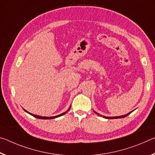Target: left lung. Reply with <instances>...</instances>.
I'll use <instances>...</instances> for the list:
<instances>
[{
    "instance_id": "obj_1",
    "label": "left lung",
    "mask_w": 155,
    "mask_h": 155,
    "mask_svg": "<svg viewBox=\"0 0 155 155\" xmlns=\"http://www.w3.org/2000/svg\"><path fill=\"white\" fill-rule=\"evenodd\" d=\"M133 111H134V110H133ZM94 112L95 114H97V115H99V116L103 117H104V118H105V119H120V118H124V117H127V115H129L130 114V113H132V112H130L129 113H127V114H126L121 115V116H118V117H105V116H103V115H101V114H99V113H97V112H95L94 110Z\"/></svg>"
}]
</instances>
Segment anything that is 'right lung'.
I'll list each match as a JSON object with an SVG mask.
<instances>
[{
	"mask_svg": "<svg viewBox=\"0 0 155 155\" xmlns=\"http://www.w3.org/2000/svg\"><path fill=\"white\" fill-rule=\"evenodd\" d=\"M70 107H71V106L69 107V108L68 109L67 111H65V112L62 113V114H58V115H57V116H54V117H41V116H38V115H36V114H31V113L28 112V111H27V110H25V109H23V110H24L26 112H28V114H29L30 115H31V116H33V117H36V118H38V119H55V118H57V117H61V116H63V115H64L65 114H66V113H67V112L69 111V110H70Z\"/></svg>",
	"mask_w": 155,
	"mask_h": 155,
	"instance_id": "1",
	"label": "right lung"
}]
</instances>
